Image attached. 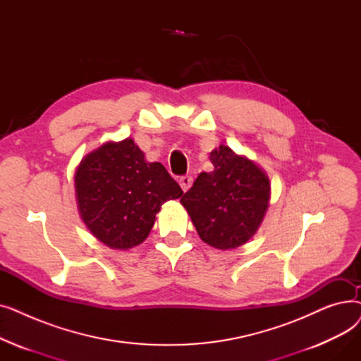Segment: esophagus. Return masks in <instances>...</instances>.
<instances>
[{
  "mask_svg": "<svg viewBox=\"0 0 361 361\" xmlns=\"http://www.w3.org/2000/svg\"><path fill=\"white\" fill-rule=\"evenodd\" d=\"M192 183H193V178L190 176H183L180 177V185L183 188V192H187L188 188L192 187Z\"/></svg>",
  "mask_w": 361,
  "mask_h": 361,
  "instance_id": "34e87169",
  "label": "esophagus"
}]
</instances>
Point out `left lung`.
<instances>
[{
  "label": "left lung",
  "mask_w": 361,
  "mask_h": 361,
  "mask_svg": "<svg viewBox=\"0 0 361 361\" xmlns=\"http://www.w3.org/2000/svg\"><path fill=\"white\" fill-rule=\"evenodd\" d=\"M214 171L200 173L181 203L200 238L219 250L235 249L257 231L269 203V178L247 158L221 145Z\"/></svg>",
  "instance_id": "8db88e82"
}]
</instances>
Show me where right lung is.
<instances>
[{
    "mask_svg": "<svg viewBox=\"0 0 361 361\" xmlns=\"http://www.w3.org/2000/svg\"><path fill=\"white\" fill-rule=\"evenodd\" d=\"M75 196L90 233L111 249L127 250L150 233L161 206L183 195L159 162H146L133 139L108 142L79 165Z\"/></svg>",
    "mask_w": 361,
    "mask_h": 361,
    "instance_id": "right-lung-1",
    "label": "right lung"
}]
</instances>
